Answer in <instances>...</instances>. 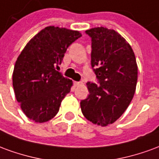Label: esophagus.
<instances>
[{
	"label": "esophagus",
	"mask_w": 159,
	"mask_h": 159,
	"mask_svg": "<svg viewBox=\"0 0 159 159\" xmlns=\"http://www.w3.org/2000/svg\"><path fill=\"white\" fill-rule=\"evenodd\" d=\"M74 85H75V87L81 86V85H83V83L82 82H74Z\"/></svg>",
	"instance_id": "1"
}]
</instances>
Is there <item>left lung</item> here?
Segmentation results:
<instances>
[{
  "mask_svg": "<svg viewBox=\"0 0 159 159\" xmlns=\"http://www.w3.org/2000/svg\"><path fill=\"white\" fill-rule=\"evenodd\" d=\"M92 38L91 66L100 84L87 83L89 94L81 101L83 116L94 124L113 123L126 111L135 92L138 66L129 42L114 30H86Z\"/></svg>",
  "mask_w": 159,
  "mask_h": 159,
  "instance_id": "left-lung-1",
  "label": "left lung"
}]
</instances>
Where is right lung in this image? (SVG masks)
Masks as SVG:
<instances>
[{
	"label": "right lung",
	"instance_id": "1",
	"mask_svg": "<svg viewBox=\"0 0 159 159\" xmlns=\"http://www.w3.org/2000/svg\"><path fill=\"white\" fill-rule=\"evenodd\" d=\"M82 36L77 30L48 26L24 48L16 60L12 86L16 100L29 119L45 123L55 117L72 81L56 70L66 49Z\"/></svg>",
	"mask_w": 159,
	"mask_h": 159
}]
</instances>
